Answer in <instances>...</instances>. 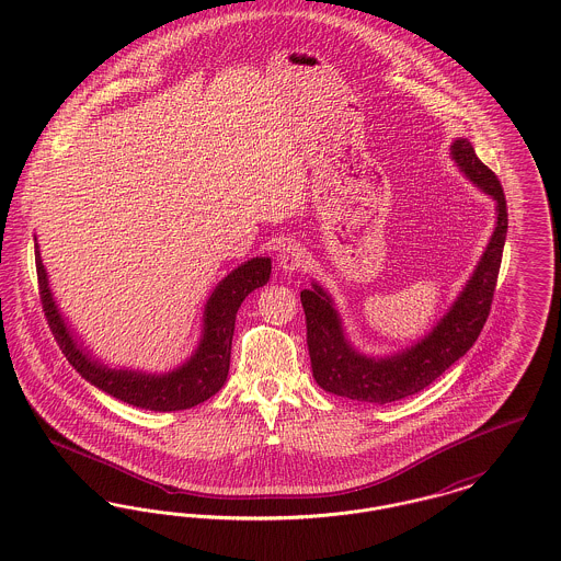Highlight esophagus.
<instances>
[{"mask_svg": "<svg viewBox=\"0 0 561 561\" xmlns=\"http://www.w3.org/2000/svg\"><path fill=\"white\" fill-rule=\"evenodd\" d=\"M305 259H307V252H305V248L300 245V243H286L282 250H279V256H277V261H279V267L284 268V271H298V268L305 265Z\"/></svg>", "mask_w": 561, "mask_h": 561, "instance_id": "esophagus-1", "label": "esophagus"}]
</instances>
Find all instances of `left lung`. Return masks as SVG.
Wrapping results in <instances>:
<instances>
[{
  "instance_id": "left-lung-1",
  "label": "left lung",
  "mask_w": 561,
  "mask_h": 561,
  "mask_svg": "<svg viewBox=\"0 0 561 561\" xmlns=\"http://www.w3.org/2000/svg\"><path fill=\"white\" fill-rule=\"evenodd\" d=\"M458 168L488 195L496 199V229L467 288L444 320L419 345L387 359H370L348 347L341 320L318 284L300 293L307 318V345L311 368L321 389L348 400L389 403L414 396L428 387L460 359L478 341L490 316L496 279L507 240V199L499 176L476 156L467 138L454 140Z\"/></svg>"
}]
</instances>
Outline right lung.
Listing matches in <instances>:
<instances>
[{
	"instance_id": "obj_1",
	"label": "right lung",
	"mask_w": 561,
	"mask_h": 561,
	"mask_svg": "<svg viewBox=\"0 0 561 561\" xmlns=\"http://www.w3.org/2000/svg\"><path fill=\"white\" fill-rule=\"evenodd\" d=\"M35 268H37L39 300H42L44 316L48 320L58 347L62 348L69 364L88 382H92L94 387L103 389L105 393L117 400L126 401L136 408H145V410L172 412V410H187L202 401L210 400L214 393H218L220 387L225 385L229 374V362H231V341H233L238 309L248 294L267 284L271 261L252 259L245 265L236 268L233 273H229L218 284V288L214 290L206 305V328H204V339L197 353L183 368L163 376L111 370L92 362L73 343L65 321L56 311L37 245H35Z\"/></svg>"
}]
</instances>
